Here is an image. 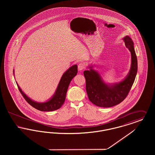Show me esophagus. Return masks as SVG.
<instances>
[{"mask_svg": "<svg viewBox=\"0 0 155 155\" xmlns=\"http://www.w3.org/2000/svg\"><path fill=\"white\" fill-rule=\"evenodd\" d=\"M85 68V64L84 63H80L78 65V68L80 71L84 70Z\"/></svg>", "mask_w": 155, "mask_h": 155, "instance_id": "1", "label": "esophagus"}]
</instances>
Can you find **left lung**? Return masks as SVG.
I'll use <instances>...</instances> for the list:
<instances>
[{
  "label": "left lung",
  "instance_id": "1",
  "mask_svg": "<svg viewBox=\"0 0 155 155\" xmlns=\"http://www.w3.org/2000/svg\"><path fill=\"white\" fill-rule=\"evenodd\" d=\"M124 41L125 46L131 54V66L129 74L123 81L110 86L102 80L100 74L92 69V67H90V70L84 71L89 99L97 106L110 107L121 103L128 95L134 82L138 70V62L134 42L128 36L124 38Z\"/></svg>",
  "mask_w": 155,
  "mask_h": 155
}]
</instances>
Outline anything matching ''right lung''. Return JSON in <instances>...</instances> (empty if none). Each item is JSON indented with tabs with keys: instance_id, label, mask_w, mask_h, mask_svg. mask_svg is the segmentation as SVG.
Masks as SVG:
<instances>
[{
	"instance_id": "1",
	"label": "right lung",
	"mask_w": 155,
	"mask_h": 155,
	"mask_svg": "<svg viewBox=\"0 0 155 155\" xmlns=\"http://www.w3.org/2000/svg\"><path fill=\"white\" fill-rule=\"evenodd\" d=\"M78 72L77 65L71 67L63 74L60 79L56 92L51 99L44 103H38L30 99L23 92L17 84L19 91L25 101L37 110L43 111H52L60 109L65 101L68 87L72 79Z\"/></svg>"
}]
</instances>
